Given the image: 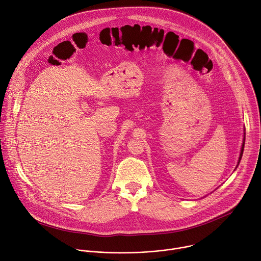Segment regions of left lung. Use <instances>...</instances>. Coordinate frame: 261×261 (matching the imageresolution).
Here are the masks:
<instances>
[{"label": "left lung", "instance_id": "left-lung-1", "mask_svg": "<svg viewBox=\"0 0 261 261\" xmlns=\"http://www.w3.org/2000/svg\"><path fill=\"white\" fill-rule=\"evenodd\" d=\"M244 141H245V140H244ZM244 146H245V142H243V145H242V151H241V155H240L239 163H240V161H241V159H242V156H243V152H244Z\"/></svg>", "mask_w": 261, "mask_h": 261}]
</instances>
